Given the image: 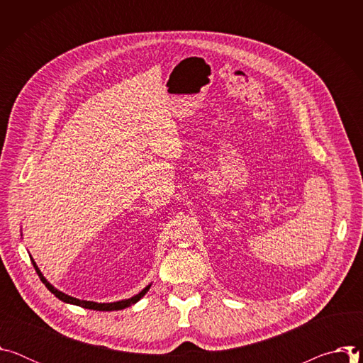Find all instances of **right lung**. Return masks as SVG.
I'll return each instance as SVG.
<instances>
[{"label": "right lung", "instance_id": "right-lung-1", "mask_svg": "<svg viewBox=\"0 0 363 363\" xmlns=\"http://www.w3.org/2000/svg\"><path fill=\"white\" fill-rule=\"evenodd\" d=\"M31 263H33V266H34V269H35V272H37V274H38L40 280L45 284V287H47L51 293H53L57 298H60V300H62V301H65V303L76 304V306H80V307H84V308L99 310V312H112V310H122V308H125V307H129V306L135 304L138 300H140V298L145 296V293L150 289V284H149V286H146V287H145L139 294H136V296H133V297H130V298H126V300L115 301V303H96V301L79 300V298H76V297H72V296H67V294L62 293L60 290H57V289H55L53 286H51V284H50V283L43 277L41 272L38 270L37 264H35V263H34V260H33V257H31Z\"/></svg>", "mask_w": 363, "mask_h": 363}]
</instances>
